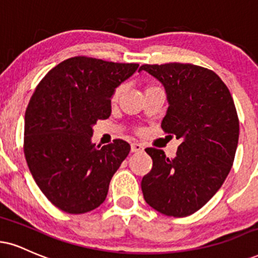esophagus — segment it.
Masks as SVG:
<instances>
[{
    "label": "esophagus",
    "mask_w": 258,
    "mask_h": 258,
    "mask_svg": "<svg viewBox=\"0 0 258 258\" xmlns=\"http://www.w3.org/2000/svg\"><path fill=\"white\" fill-rule=\"evenodd\" d=\"M144 150V147H143V144L141 143H132L131 144V151L132 153H142V151Z\"/></svg>",
    "instance_id": "esophagus-1"
}]
</instances>
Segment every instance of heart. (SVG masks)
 Returning <instances> with one entry per match:
<instances>
[{
    "label": "heart",
    "mask_w": 258,
    "mask_h": 258,
    "mask_svg": "<svg viewBox=\"0 0 258 258\" xmlns=\"http://www.w3.org/2000/svg\"><path fill=\"white\" fill-rule=\"evenodd\" d=\"M122 90H123V86H122V85H121V86H119V88H117V89L115 90V92H114V96H113V97H114V99H116L117 97H119V96H120V94H121V92H122Z\"/></svg>",
    "instance_id": "heart-1"
}]
</instances>
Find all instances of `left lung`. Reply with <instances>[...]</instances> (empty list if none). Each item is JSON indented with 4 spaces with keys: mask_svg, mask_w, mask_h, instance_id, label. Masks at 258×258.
<instances>
[{
    "mask_svg": "<svg viewBox=\"0 0 258 258\" xmlns=\"http://www.w3.org/2000/svg\"><path fill=\"white\" fill-rule=\"evenodd\" d=\"M162 84L168 109L161 126L181 141L168 159L148 148L153 168L142 180L144 200L161 214L184 218L221 187L234 161L239 120L233 98L213 71L190 63L143 64Z\"/></svg>",
    "mask_w": 258,
    "mask_h": 258,
    "instance_id": "left-lung-1",
    "label": "left lung"
}]
</instances>
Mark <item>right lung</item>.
I'll use <instances>...</instances> for the list:
<instances>
[{"mask_svg":"<svg viewBox=\"0 0 258 258\" xmlns=\"http://www.w3.org/2000/svg\"><path fill=\"white\" fill-rule=\"evenodd\" d=\"M138 67L72 57L49 71L33 92L25 113V159L40 191L62 212H91L107 197L131 147L121 139L96 147L94 126L110 116L116 88Z\"/></svg>","mask_w":258,"mask_h":258,"instance_id":"1","label":"right lung"}]
</instances>
